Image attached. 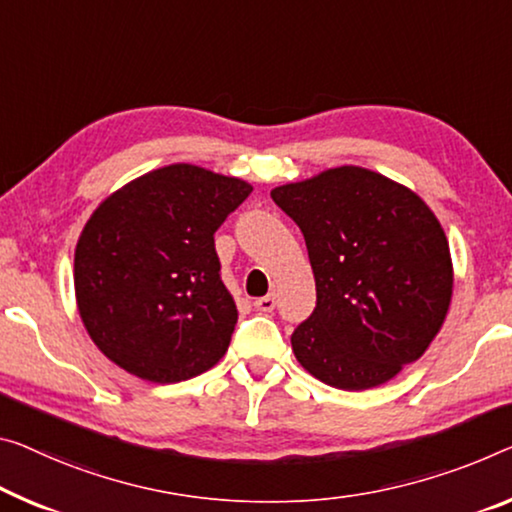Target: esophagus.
<instances>
[{
    "label": "esophagus",
    "instance_id": "obj_1",
    "mask_svg": "<svg viewBox=\"0 0 512 512\" xmlns=\"http://www.w3.org/2000/svg\"><path fill=\"white\" fill-rule=\"evenodd\" d=\"M254 306H256V311H261V313H272L274 311V306H277V295H265V297H258V300L254 302Z\"/></svg>",
    "mask_w": 512,
    "mask_h": 512
}]
</instances>
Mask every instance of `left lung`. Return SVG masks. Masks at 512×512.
Wrapping results in <instances>:
<instances>
[{
    "instance_id": "left-lung-1",
    "label": "left lung",
    "mask_w": 512,
    "mask_h": 512,
    "mask_svg": "<svg viewBox=\"0 0 512 512\" xmlns=\"http://www.w3.org/2000/svg\"><path fill=\"white\" fill-rule=\"evenodd\" d=\"M270 194L300 226L316 277V309L290 336L297 361L336 389L389 382L428 350L451 306V251L435 212L364 167Z\"/></svg>"
}]
</instances>
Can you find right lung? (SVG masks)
<instances>
[{
    "mask_svg": "<svg viewBox=\"0 0 512 512\" xmlns=\"http://www.w3.org/2000/svg\"><path fill=\"white\" fill-rule=\"evenodd\" d=\"M249 183L169 164L109 194L75 247V297L91 341L146 382L190 380L229 350L238 322L215 231Z\"/></svg>",
    "mask_w": 512,
    "mask_h": 512,
    "instance_id": "add662e5",
    "label": "right lung"
}]
</instances>
